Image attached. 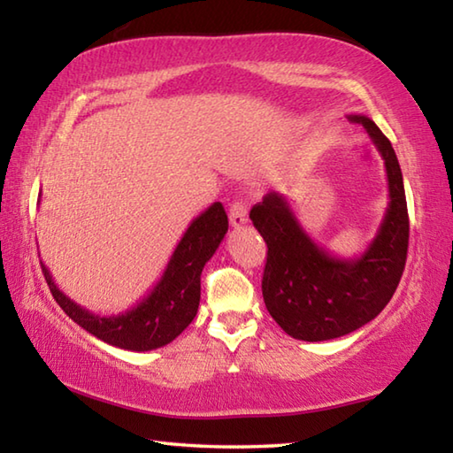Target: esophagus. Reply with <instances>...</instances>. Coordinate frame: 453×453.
I'll return each mask as SVG.
<instances>
[{"label": "esophagus", "instance_id": "obj_1", "mask_svg": "<svg viewBox=\"0 0 453 453\" xmlns=\"http://www.w3.org/2000/svg\"><path fill=\"white\" fill-rule=\"evenodd\" d=\"M229 221H232L234 227H242L248 221V203L234 202L229 205Z\"/></svg>", "mask_w": 453, "mask_h": 453}]
</instances>
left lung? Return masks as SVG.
I'll return each instance as SVG.
<instances>
[{
    "instance_id": "1",
    "label": "left lung",
    "mask_w": 453,
    "mask_h": 453,
    "mask_svg": "<svg viewBox=\"0 0 453 453\" xmlns=\"http://www.w3.org/2000/svg\"><path fill=\"white\" fill-rule=\"evenodd\" d=\"M348 118L365 127L388 173V208L364 254H329L302 227L288 197L275 191L250 211L267 243L265 308L283 332L303 342L334 340L372 321L392 300L408 257V203L395 151L370 118Z\"/></svg>"
}]
</instances>
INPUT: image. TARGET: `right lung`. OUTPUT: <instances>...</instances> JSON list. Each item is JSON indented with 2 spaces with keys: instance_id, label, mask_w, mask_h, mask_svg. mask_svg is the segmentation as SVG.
Returning a JSON list of instances; mask_svg holds the SVG:
<instances>
[{
  "instance_id": "1",
  "label": "right lung",
  "mask_w": 453,
  "mask_h": 453,
  "mask_svg": "<svg viewBox=\"0 0 453 453\" xmlns=\"http://www.w3.org/2000/svg\"><path fill=\"white\" fill-rule=\"evenodd\" d=\"M227 234V216L219 202L191 221L173 254L167 262L162 278L151 288L143 300L126 311L99 316L83 305L70 300L51 280L48 267L42 264L45 281L51 289L53 300L75 324L96 335L110 346L129 351H151L173 342L199 308V280L203 265L216 254L221 240Z\"/></svg>"
}]
</instances>
